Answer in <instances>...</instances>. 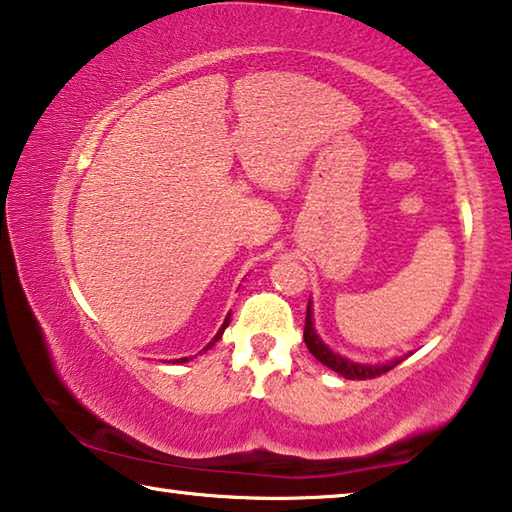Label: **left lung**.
<instances>
[{"instance_id":"8db88e82","label":"left lung","mask_w":512,"mask_h":512,"mask_svg":"<svg viewBox=\"0 0 512 512\" xmlns=\"http://www.w3.org/2000/svg\"><path fill=\"white\" fill-rule=\"evenodd\" d=\"M305 343H307L309 352L314 354V357L320 363H323V366L332 368L334 372H339V375L345 377V379H372V377H379V375H384V372L393 370L397 363H400V361H391V363H386V366H363V363H354V361H348V359L339 357V354H334L323 341L318 339L314 323H311V305H307Z\"/></svg>"}]
</instances>
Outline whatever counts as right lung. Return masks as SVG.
<instances>
[{"instance_id": "obj_1", "label": "right lung", "mask_w": 512, "mask_h": 512, "mask_svg": "<svg viewBox=\"0 0 512 512\" xmlns=\"http://www.w3.org/2000/svg\"><path fill=\"white\" fill-rule=\"evenodd\" d=\"M228 323H230V316H228V318H225V323H223V327L219 329V334H216V336H214V341H219V339H221L223 329H225V327H228ZM214 341H212L210 345H214ZM210 345H207V348H210ZM207 348H205V350H207ZM176 361H178V363H185V361H187V357H185V359H176Z\"/></svg>"}]
</instances>
